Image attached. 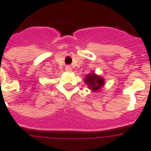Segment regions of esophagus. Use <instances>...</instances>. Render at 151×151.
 Wrapping results in <instances>:
<instances>
[{
    "instance_id": "obj_1",
    "label": "esophagus",
    "mask_w": 151,
    "mask_h": 151,
    "mask_svg": "<svg viewBox=\"0 0 151 151\" xmlns=\"http://www.w3.org/2000/svg\"><path fill=\"white\" fill-rule=\"evenodd\" d=\"M66 70L67 71V72H71V71H72V69H71V67L70 66H66Z\"/></svg>"
}]
</instances>
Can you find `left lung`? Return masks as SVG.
<instances>
[{"mask_svg":"<svg viewBox=\"0 0 151 151\" xmlns=\"http://www.w3.org/2000/svg\"><path fill=\"white\" fill-rule=\"evenodd\" d=\"M85 83L92 92H98L105 85V79L94 72L87 74L85 78Z\"/></svg>","mask_w":151,"mask_h":151,"instance_id":"8db88e82","label":"left lung"}]
</instances>
